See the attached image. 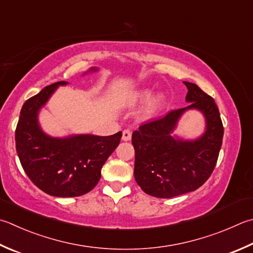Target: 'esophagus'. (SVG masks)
Wrapping results in <instances>:
<instances>
[{"label":"esophagus","mask_w":253,"mask_h":253,"mask_svg":"<svg viewBox=\"0 0 253 253\" xmlns=\"http://www.w3.org/2000/svg\"><path fill=\"white\" fill-rule=\"evenodd\" d=\"M131 137H132V133L130 130H125L122 132V141L127 142L131 140Z\"/></svg>","instance_id":"1"}]
</instances>
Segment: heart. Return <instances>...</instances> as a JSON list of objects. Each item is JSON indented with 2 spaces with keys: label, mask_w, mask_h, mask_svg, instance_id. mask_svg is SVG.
<instances>
[{
  "label": "heart",
  "mask_w": 253,
  "mask_h": 253,
  "mask_svg": "<svg viewBox=\"0 0 253 253\" xmlns=\"http://www.w3.org/2000/svg\"><path fill=\"white\" fill-rule=\"evenodd\" d=\"M154 93L153 88H139L121 94L118 99V104L121 108H134L147 101L140 112L143 121H150L157 116L165 102L163 93Z\"/></svg>",
  "instance_id": "1"
}]
</instances>
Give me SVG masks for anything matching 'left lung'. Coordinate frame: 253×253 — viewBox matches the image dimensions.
<instances>
[{"mask_svg":"<svg viewBox=\"0 0 253 253\" xmlns=\"http://www.w3.org/2000/svg\"><path fill=\"white\" fill-rule=\"evenodd\" d=\"M184 84L187 107L143 125L132 134L135 180L154 197L171 198L201 187L215 169L222 144L223 126L215 100L197 84ZM189 110L201 112L205 119L204 133L193 140L173 134L180 118Z\"/></svg>","mask_w":253,"mask_h":253,"instance_id":"obj_1","label":"left lung"}]
</instances>
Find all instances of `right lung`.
<instances>
[{
    "instance_id": "1",
    "label": "right lung",
    "mask_w": 253,
    "mask_h": 253,
    "mask_svg": "<svg viewBox=\"0 0 253 253\" xmlns=\"http://www.w3.org/2000/svg\"><path fill=\"white\" fill-rule=\"evenodd\" d=\"M92 67L83 75L96 73ZM47 85L23 104L16 131V152L26 175L42 192L56 197H77L90 192L101 177V169L120 143L122 132L113 135L71 134L51 136L40 125L38 114L57 88Z\"/></svg>"
}]
</instances>
